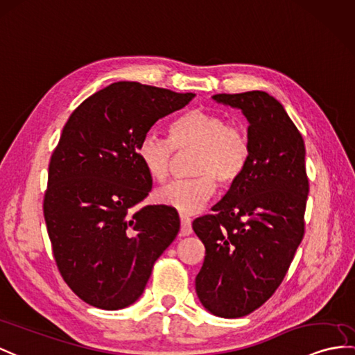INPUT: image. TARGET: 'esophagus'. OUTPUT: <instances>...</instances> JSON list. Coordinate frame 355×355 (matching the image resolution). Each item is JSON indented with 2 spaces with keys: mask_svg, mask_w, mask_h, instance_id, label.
<instances>
[{
  "mask_svg": "<svg viewBox=\"0 0 355 355\" xmlns=\"http://www.w3.org/2000/svg\"><path fill=\"white\" fill-rule=\"evenodd\" d=\"M179 218H180V235H182V236L191 235V232H193L191 218L187 217V215H184V214H180Z\"/></svg>",
  "mask_w": 355,
  "mask_h": 355,
  "instance_id": "esophagus-1",
  "label": "esophagus"
}]
</instances>
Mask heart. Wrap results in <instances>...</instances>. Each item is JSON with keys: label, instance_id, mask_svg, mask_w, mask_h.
I'll use <instances>...</instances> for the list:
<instances>
[{"label": "heart", "instance_id": "obj_1", "mask_svg": "<svg viewBox=\"0 0 355 355\" xmlns=\"http://www.w3.org/2000/svg\"><path fill=\"white\" fill-rule=\"evenodd\" d=\"M170 138L157 131L144 132L137 144V155L143 167L155 180H166L175 164L176 150H194L189 161L193 176L173 180L159 188L155 198L161 205L182 214H196L214 196L217 184L232 185L243 175L250 159L247 132L229 123L223 114L205 108H191L168 128Z\"/></svg>", "mask_w": 355, "mask_h": 355}]
</instances>
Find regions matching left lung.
Segmentation results:
<instances>
[{
    "label": "left lung",
    "instance_id": "obj_1",
    "mask_svg": "<svg viewBox=\"0 0 355 355\" xmlns=\"http://www.w3.org/2000/svg\"><path fill=\"white\" fill-rule=\"evenodd\" d=\"M212 98L247 117L250 159L214 214L193 221L206 248L196 292L211 313L241 318L277 291L304 236L306 148L282 103L268 93Z\"/></svg>",
    "mask_w": 355,
    "mask_h": 355
}]
</instances>
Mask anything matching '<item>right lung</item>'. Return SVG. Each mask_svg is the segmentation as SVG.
<instances>
[{
    "instance_id": "obj_1",
    "label": "right lung",
    "mask_w": 355,
    "mask_h": 355,
    "mask_svg": "<svg viewBox=\"0 0 355 355\" xmlns=\"http://www.w3.org/2000/svg\"><path fill=\"white\" fill-rule=\"evenodd\" d=\"M194 96L119 81L85 99L63 128L49 161L43 215L60 274L93 307L135 302L178 235L173 207L137 209L152 189L137 144Z\"/></svg>"
}]
</instances>
